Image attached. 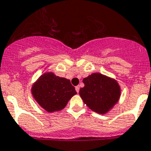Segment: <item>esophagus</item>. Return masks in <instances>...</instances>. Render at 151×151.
<instances>
[{
    "instance_id": "obj_1",
    "label": "esophagus",
    "mask_w": 151,
    "mask_h": 151,
    "mask_svg": "<svg viewBox=\"0 0 151 151\" xmlns=\"http://www.w3.org/2000/svg\"><path fill=\"white\" fill-rule=\"evenodd\" d=\"M75 90L77 93H79V90H80V86H77L75 87Z\"/></svg>"
}]
</instances>
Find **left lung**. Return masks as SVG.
<instances>
[{"label": "left lung", "instance_id": "1", "mask_svg": "<svg viewBox=\"0 0 151 151\" xmlns=\"http://www.w3.org/2000/svg\"><path fill=\"white\" fill-rule=\"evenodd\" d=\"M84 86L80 89L83 103L93 112L106 114L118 103L121 89L115 79L99 73L83 78Z\"/></svg>", "mask_w": 151, "mask_h": 151}]
</instances>
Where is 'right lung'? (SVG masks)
<instances>
[{"label": "right lung", "instance_id": "1", "mask_svg": "<svg viewBox=\"0 0 151 151\" xmlns=\"http://www.w3.org/2000/svg\"><path fill=\"white\" fill-rule=\"evenodd\" d=\"M32 94L42 108L48 112H53L65 108L77 92L70 80L47 72L32 85Z\"/></svg>", "mask_w": 151, "mask_h": 151}]
</instances>
